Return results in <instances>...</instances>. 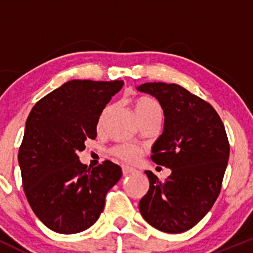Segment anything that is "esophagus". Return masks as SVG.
<instances>
[{"mask_svg":"<svg viewBox=\"0 0 253 253\" xmlns=\"http://www.w3.org/2000/svg\"><path fill=\"white\" fill-rule=\"evenodd\" d=\"M134 171H135V169H133V168H130V167H126V165H124V167H123V173H124V175H128V173L134 172Z\"/></svg>","mask_w":253,"mask_h":253,"instance_id":"34e87169","label":"esophagus"}]
</instances>
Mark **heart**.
I'll return each instance as SVG.
<instances>
[{
	"label": "heart",
	"mask_w": 253,
	"mask_h": 253,
	"mask_svg": "<svg viewBox=\"0 0 253 253\" xmlns=\"http://www.w3.org/2000/svg\"><path fill=\"white\" fill-rule=\"evenodd\" d=\"M113 107L108 106L101 114L100 120H98V127H102L107 117L112 110ZM133 108L139 121L147 120V119H158L162 121L163 118V110H162L161 104L157 102L153 98L147 96H139L133 101ZM113 155L118 157L121 161L127 162V163H134L140 158L141 152L138 147L127 146V145H121L113 149Z\"/></svg>",
	"instance_id": "heart-1"
}]
</instances>
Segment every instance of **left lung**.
I'll return each instance as SVG.
<instances>
[{"label":"left lung","instance_id":"8db88e82","mask_svg":"<svg viewBox=\"0 0 253 253\" xmlns=\"http://www.w3.org/2000/svg\"><path fill=\"white\" fill-rule=\"evenodd\" d=\"M136 89L161 103L164 128L151 158L171 169L164 183L145 171L150 188L139 211L159 231L182 233L194 227L219 196L229 156L225 127L210 103L178 84L144 83Z\"/></svg>","mask_w":253,"mask_h":253}]
</instances>
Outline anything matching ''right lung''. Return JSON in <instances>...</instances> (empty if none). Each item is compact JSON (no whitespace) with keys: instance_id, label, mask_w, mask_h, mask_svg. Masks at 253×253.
Here are the masks:
<instances>
[{"instance_id":"1","label":"right lung","mask_w":253,"mask_h":253,"mask_svg":"<svg viewBox=\"0 0 253 253\" xmlns=\"http://www.w3.org/2000/svg\"><path fill=\"white\" fill-rule=\"evenodd\" d=\"M123 85V81H69L38 101L28 115L19 150L22 185L38 219L57 233L94 225L106 194L123 175L110 161L90 170L78 157L86 139L96 138L100 115Z\"/></svg>"}]
</instances>
